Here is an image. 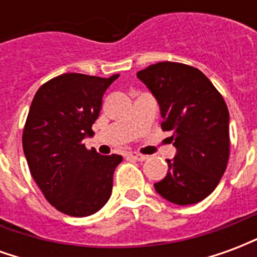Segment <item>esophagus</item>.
<instances>
[{"instance_id": "obj_1", "label": "esophagus", "mask_w": 257, "mask_h": 257, "mask_svg": "<svg viewBox=\"0 0 257 257\" xmlns=\"http://www.w3.org/2000/svg\"><path fill=\"white\" fill-rule=\"evenodd\" d=\"M126 157L131 158V160H135V161H145L146 158H147L146 156H142V154H138V153H128Z\"/></svg>"}]
</instances>
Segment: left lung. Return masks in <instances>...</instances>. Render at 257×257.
Here are the masks:
<instances>
[{
    "instance_id": "obj_1",
    "label": "left lung",
    "mask_w": 257,
    "mask_h": 257,
    "mask_svg": "<svg viewBox=\"0 0 257 257\" xmlns=\"http://www.w3.org/2000/svg\"><path fill=\"white\" fill-rule=\"evenodd\" d=\"M160 106L164 131H171L176 156L154 183L162 198L193 205L206 198L226 171L230 154L228 108L198 68L160 62L138 73Z\"/></svg>"
}]
</instances>
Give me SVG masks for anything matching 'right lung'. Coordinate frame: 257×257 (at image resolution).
<instances>
[{"mask_svg": "<svg viewBox=\"0 0 257 257\" xmlns=\"http://www.w3.org/2000/svg\"><path fill=\"white\" fill-rule=\"evenodd\" d=\"M118 77L62 74L42 85L31 101L22 139L26 160L45 198L66 215H93L111 195L122 157L86 150L82 140L93 135L103 95Z\"/></svg>", "mask_w": 257, "mask_h": 257, "instance_id": "1", "label": "right lung"}]
</instances>
